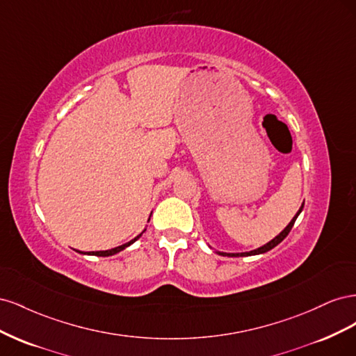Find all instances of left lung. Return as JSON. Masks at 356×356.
Instances as JSON below:
<instances>
[{
  "label": "left lung",
  "instance_id": "obj_1",
  "mask_svg": "<svg viewBox=\"0 0 356 356\" xmlns=\"http://www.w3.org/2000/svg\"><path fill=\"white\" fill-rule=\"evenodd\" d=\"M303 207H305V203L301 204L300 207V209L297 211V213L294 215V218L289 221V224L286 225V227L279 233L276 238H273L270 242H267L266 245H263V246H260V248H257V250H254V251H248V252H221V251H215L217 254H220V255H222V257H250V255H257V254H264V252H267V251H270V250H273V248L276 246V245H279L281 243L286 236H288V233L291 232V229H293V225H294V222H296V220H297V217L298 215L301 213V211H303ZM209 248H212V246H209Z\"/></svg>",
  "mask_w": 356,
  "mask_h": 356
}]
</instances>
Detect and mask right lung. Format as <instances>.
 <instances>
[{
	"label": "right lung",
	"instance_id": "right-lung-1",
	"mask_svg": "<svg viewBox=\"0 0 356 356\" xmlns=\"http://www.w3.org/2000/svg\"><path fill=\"white\" fill-rule=\"evenodd\" d=\"M152 213H153V212H152ZM152 213H149V217H152ZM148 221H149V218H148ZM145 230H147V229H144V230H143V233H144ZM143 233H139V234L136 236V238H134L132 241H129V242H126V243H123V245H120V246L111 248V250H105V251H92V252H83V251H77V252H80V254H88V255H96V257H110V255H114V254H117V252H120V251L126 250L127 246H131L134 242H136L139 238H141Z\"/></svg>",
	"mask_w": 356,
	"mask_h": 356
}]
</instances>
